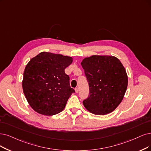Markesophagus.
I'll return each instance as SVG.
<instances>
[{
    "label": "esophagus",
    "mask_w": 151,
    "mask_h": 151,
    "mask_svg": "<svg viewBox=\"0 0 151 151\" xmlns=\"http://www.w3.org/2000/svg\"><path fill=\"white\" fill-rule=\"evenodd\" d=\"M78 91H79L78 88H75V92H76V93H78Z\"/></svg>",
    "instance_id": "1"
}]
</instances>
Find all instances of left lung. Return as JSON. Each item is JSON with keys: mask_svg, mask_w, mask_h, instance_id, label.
I'll use <instances>...</instances> for the list:
<instances>
[{"mask_svg": "<svg viewBox=\"0 0 151 151\" xmlns=\"http://www.w3.org/2000/svg\"><path fill=\"white\" fill-rule=\"evenodd\" d=\"M81 65L89 85L85 108L96 115L110 113L118 106L127 90L128 78L124 67L115 57L93 55Z\"/></svg>", "mask_w": 151, "mask_h": 151, "instance_id": "8db88e82", "label": "left lung"}]
</instances>
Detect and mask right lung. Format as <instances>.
Returning <instances> with one entry per match:
<instances>
[{"mask_svg":"<svg viewBox=\"0 0 151 151\" xmlns=\"http://www.w3.org/2000/svg\"><path fill=\"white\" fill-rule=\"evenodd\" d=\"M73 61L68 56L43 52L25 66L22 88L32 108L39 114L53 116L61 112L72 93L65 69Z\"/></svg>","mask_w":151,"mask_h":151,"instance_id":"add662e5","label":"right lung"}]
</instances>
